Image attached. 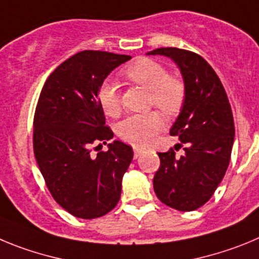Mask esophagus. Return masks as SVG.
<instances>
[{
    "instance_id": "obj_1",
    "label": "esophagus",
    "mask_w": 259,
    "mask_h": 259,
    "mask_svg": "<svg viewBox=\"0 0 259 259\" xmlns=\"http://www.w3.org/2000/svg\"><path fill=\"white\" fill-rule=\"evenodd\" d=\"M133 151H134V158H138L139 156L142 155V152H143V151H142L141 148H138V147H134V148H133Z\"/></svg>"
}]
</instances>
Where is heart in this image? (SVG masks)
Listing matches in <instances>:
<instances>
[{
  "mask_svg": "<svg viewBox=\"0 0 259 259\" xmlns=\"http://www.w3.org/2000/svg\"><path fill=\"white\" fill-rule=\"evenodd\" d=\"M122 73L133 82L150 90V103L165 115H177L186 99V85L178 76L167 73L161 63L151 58H137L127 64ZM98 101L108 116L120 115L121 102L117 83L106 80L98 89ZM164 126V118L157 111L130 115L117 125V135L133 146H146Z\"/></svg>",
  "mask_w": 259,
  "mask_h": 259,
  "instance_id": "heart-1",
  "label": "heart"
}]
</instances>
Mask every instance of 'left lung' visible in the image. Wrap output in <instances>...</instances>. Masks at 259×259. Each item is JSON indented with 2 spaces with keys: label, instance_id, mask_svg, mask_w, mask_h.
Masks as SVG:
<instances>
[{
  "label": "left lung",
  "instance_id": "8db88e82",
  "mask_svg": "<svg viewBox=\"0 0 259 259\" xmlns=\"http://www.w3.org/2000/svg\"><path fill=\"white\" fill-rule=\"evenodd\" d=\"M148 54L173 59L186 85L185 103L170 129V134L179 137L185 153L177 156L173 148L157 153L160 167L153 190L170 208L196 210L213 196L230 164L235 137L231 106L220 77L199 54L178 48H160Z\"/></svg>",
  "mask_w": 259,
  "mask_h": 259
}]
</instances>
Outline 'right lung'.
Wrapping results in <instances>:
<instances>
[{
    "label": "right lung",
    "instance_id": "add662e5",
    "mask_svg": "<svg viewBox=\"0 0 259 259\" xmlns=\"http://www.w3.org/2000/svg\"><path fill=\"white\" fill-rule=\"evenodd\" d=\"M129 55L83 50L55 68L44 85L33 118V151L55 201L72 215L93 220L112 210L133 148L120 141L92 156V146L113 138L98 89ZM98 146V147H99Z\"/></svg>",
    "mask_w": 259,
    "mask_h": 259
}]
</instances>
